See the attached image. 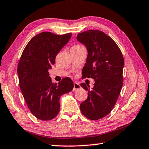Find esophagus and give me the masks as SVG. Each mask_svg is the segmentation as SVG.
<instances>
[{
  "mask_svg": "<svg viewBox=\"0 0 149 149\" xmlns=\"http://www.w3.org/2000/svg\"><path fill=\"white\" fill-rule=\"evenodd\" d=\"M81 88V86L80 84H79L78 83H76V82H75L74 83V88H73V90L74 91H76L79 89H80Z\"/></svg>",
  "mask_w": 149,
  "mask_h": 149,
  "instance_id": "34e87169",
  "label": "esophagus"
}]
</instances>
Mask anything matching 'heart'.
I'll use <instances>...</instances> for the list:
<instances>
[{
  "instance_id": "b5f03b06",
  "label": "heart",
  "mask_w": 149,
  "mask_h": 149,
  "mask_svg": "<svg viewBox=\"0 0 149 149\" xmlns=\"http://www.w3.org/2000/svg\"><path fill=\"white\" fill-rule=\"evenodd\" d=\"M80 47H83V46L81 45H79V44H77V45H74V47H72V48H80Z\"/></svg>"
}]
</instances>
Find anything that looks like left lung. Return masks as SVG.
<instances>
[{"instance_id":"1","label":"left lung","mask_w":149,"mask_h":149,"mask_svg":"<svg viewBox=\"0 0 149 149\" xmlns=\"http://www.w3.org/2000/svg\"><path fill=\"white\" fill-rule=\"evenodd\" d=\"M77 40L88 50L82 78L95 80L91 90L85 83L81 84L88 93L80 109L87 118L97 120L108 115L115 105L123 85L124 59L118 46L102 31H84L77 34Z\"/></svg>"}]
</instances>
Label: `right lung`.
Returning <instances> with one entry per match:
<instances>
[{
	"mask_svg": "<svg viewBox=\"0 0 149 149\" xmlns=\"http://www.w3.org/2000/svg\"><path fill=\"white\" fill-rule=\"evenodd\" d=\"M72 35H57L43 32L31 39L19 60L17 72L22 95L31 112L38 119L47 121L58 115L59 99L74 88L69 77L52 83L48 70L55 64L56 57Z\"/></svg>",
	"mask_w": 149,
	"mask_h": 149,
	"instance_id": "1",
	"label": "right lung"
}]
</instances>
